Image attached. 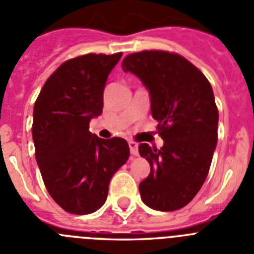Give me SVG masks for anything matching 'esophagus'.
I'll return each mask as SVG.
<instances>
[{
    "instance_id": "esophagus-1",
    "label": "esophagus",
    "mask_w": 254,
    "mask_h": 254,
    "mask_svg": "<svg viewBox=\"0 0 254 254\" xmlns=\"http://www.w3.org/2000/svg\"><path fill=\"white\" fill-rule=\"evenodd\" d=\"M129 148H130V153L133 156H138V144L133 140H129Z\"/></svg>"
}]
</instances>
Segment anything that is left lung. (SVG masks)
<instances>
[{
	"label": "left lung",
	"mask_w": 254,
	"mask_h": 254,
	"mask_svg": "<svg viewBox=\"0 0 254 254\" xmlns=\"http://www.w3.org/2000/svg\"><path fill=\"white\" fill-rule=\"evenodd\" d=\"M121 68L148 90L164 140L160 150L147 143L138 147L151 167L139 183L140 199L151 209H181L205 182L216 150L218 110L212 86L192 63L168 51L134 53Z\"/></svg>",
	"instance_id": "8db88e82"
}]
</instances>
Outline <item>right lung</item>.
Segmentation results:
<instances>
[{"label": "right lung", "instance_id": "right-lung-1", "mask_svg": "<svg viewBox=\"0 0 254 254\" xmlns=\"http://www.w3.org/2000/svg\"><path fill=\"white\" fill-rule=\"evenodd\" d=\"M123 53L86 54L64 62L40 91L32 138L46 190L61 208L89 214L106 203L111 178L127 163L123 138L102 139L89 123L103 111L108 74Z\"/></svg>", "mask_w": 254, "mask_h": 254}]
</instances>
